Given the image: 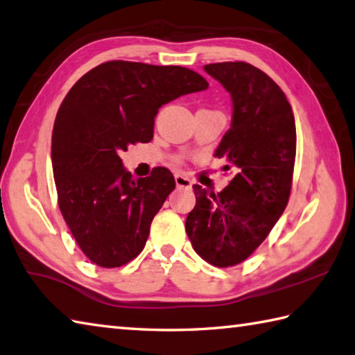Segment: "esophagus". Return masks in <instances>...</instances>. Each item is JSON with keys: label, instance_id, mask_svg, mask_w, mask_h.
<instances>
[{"label": "esophagus", "instance_id": "obj_1", "mask_svg": "<svg viewBox=\"0 0 355 355\" xmlns=\"http://www.w3.org/2000/svg\"><path fill=\"white\" fill-rule=\"evenodd\" d=\"M175 184H177V187H191L192 182L186 175H183V173H177Z\"/></svg>", "mask_w": 355, "mask_h": 355}]
</instances>
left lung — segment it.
I'll return each mask as SVG.
<instances>
[{
    "instance_id": "obj_1",
    "label": "left lung",
    "mask_w": 355,
    "mask_h": 355,
    "mask_svg": "<svg viewBox=\"0 0 355 355\" xmlns=\"http://www.w3.org/2000/svg\"><path fill=\"white\" fill-rule=\"evenodd\" d=\"M232 96V124L215 150L235 177L221 192L193 184L197 203L186 218L196 252L217 268L240 265L286 209L295 164L293 107L280 86L245 61L206 64Z\"/></svg>"
}]
</instances>
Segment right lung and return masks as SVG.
Returning <instances> with one entry per match:
<instances>
[{
	"instance_id": "right-lung-1",
	"label": "right lung",
	"mask_w": 355,
	"mask_h": 355,
	"mask_svg": "<svg viewBox=\"0 0 355 355\" xmlns=\"http://www.w3.org/2000/svg\"><path fill=\"white\" fill-rule=\"evenodd\" d=\"M207 86L187 67L112 60L90 69L64 96L52 132L53 178L62 218L94 265L134 260L175 189L162 166L134 180L120 154L152 140L163 104Z\"/></svg>"
}]
</instances>
